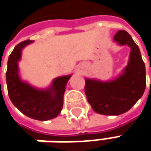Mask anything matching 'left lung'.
<instances>
[{
  "label": "left lung",
  "instance_id": "8db88e82",
  "mask_svg": "<svg viewBox=\"0 0 151 151\" xmlns=\"http://www.w3.org/2000/svg\"><path fill=\"white\" fill-rule=\"evenodd\" d=\"M114 40L131 49L122 74L108 82L85 78L88 102L96 113L104 115H119L129 110L142 97L146 86L145 63L131 36L121 30L114 35Z\"/></svg>",
  "mask_w": 151,
  "mask_h": 151
}]
</instances>
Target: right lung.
I'll return each mask as SVG.
<instances>
[{
  "label": "right lung",
  "mask_w": 151,
  "mask_h": 151,
  "mask_svg": "<svg viewBox=\"0 0 151 151\" xmlns=\"http://www.w3.org/2000/svg\"><path fill=\"white\" fill-rule=\"evenodd\" d=\"M32 41L27 40L17 44L9 56L6 74L8 95L15 106L25 115L37 120H48L57 117L63 105L66 84L71 75L56 78L50 88H36L21 80L18 62L22 51Z\"/></svg>",
  "instance_id": "obj_1"
}]
</instances>
